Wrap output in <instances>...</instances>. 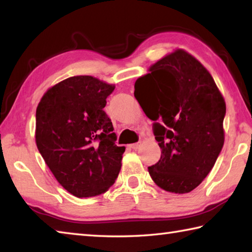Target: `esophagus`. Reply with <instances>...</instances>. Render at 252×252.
I'll return each instance as SVG.
<instances>
[{
	"label": "esophagus",
	"mask_w": 252,
	"mask_h": 252,
	"mask_svg": "<svg viewBox=\"0 0 252 252\" xmlns=\"http://www.w3.org/2000/svg\"><path fill=\"white\" fill-rule=\"evenodd\" d=\"M131 149H133V150H136V149H139L141 147V142H136V143H132L129 146Z\"/></svg>",
	"instance_id": "1"
}]
</instances>
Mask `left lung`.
Returning a JSON list of instances; mask_svg holds the SVG:
<instances>
[{"mask_svg":"<svg viewBox=\"0 0 252 252\" xmlns=\"http://www.w3.org/2000/svg\"><path fill=\"white\" fill-rule=\"evenodd\" d=\"M149 72L134 83L161 148L160 160L148 171L161 189L188 193L211 171L223 147L225 102L209 71L182 49Z\"/></svg>","mask_w":252,"mask_h":252,"instance_id":"obj_1","label":"left lung"}]
</instances>
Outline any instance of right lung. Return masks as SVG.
I'll use <instances>...</instances> for the list:
<instances>
[{"instance_id":"right-lung-1","label":"right lung","mask_w":252,"mask_h":252,"mask_svg":"<svg viewBox=\"0 0 252 252\" xmlns=\"http://www.w3.org/2000/svg\"><path fill=\"white\" fill-rule=\"evenodd\" d=\"M116 85L76 75L46 91L36 108L35 142L46 165L78 198L104 193L116 182L125 147L103 108Z\"/></svg>"}]
</instances>
